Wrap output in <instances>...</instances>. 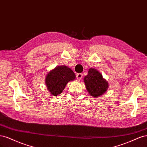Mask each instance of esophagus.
<instances>
[{
	"label": "esophagus",
	"mask_w": 147,
	"mask_h": 147,
	"mask_svg": "<svg viewBox=\"0 0 147 147\" xmlns=\"http://www.w3.org/2000/svg\"><path fill=\"white\" fill-rule=\"evenodd\" d=\"M76 77H77V78L78 80H80L82 79V78L83 77V74L82 73L77 74V75H76Z\"/></svg>",
	"instance_id": "esophagus-1"
}]
</instances>
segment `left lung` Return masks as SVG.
<instances>
[{"mask_svg": "<svg viewBox=\"0 0 147 147\" xmlns=\"http://www.w3.org/2000/svg\"><path fill=\"white\" fill-rule=\"evenodd\" d=\"M88 73V75L84 78V82L87 91L94 97H97L103 94L108 89V82L96 69H90Z\"/></svg>", "mask_w": 147, "mask_h": 147, "instance_id": "obj_1", "label": "left lung"}]
</instances>
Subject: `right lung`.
I'll return each instance as SVG.
<instances>
[{
  "mask_svg": "<svg viewBox=\"0 0 147 147\" xmlns=\"http://www.w3.org/2000/svg\"><path fill=\"white\" fill-rule=\"evenodd\" d=\"M75 78L73 71L65 65L58 66L51 70L45 78L48 91L51 94L58 96L63 91L67 83Z\"/></svg>",
  "mask_w": 147,
  "mask_h": 147,
  "instance_id": "1",
  "label": "right lung"
}]
</instances>
